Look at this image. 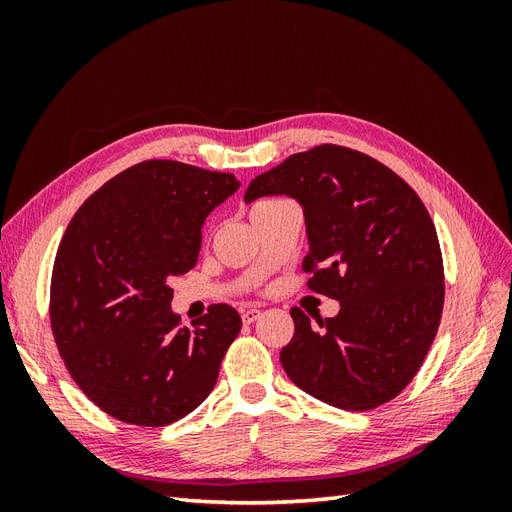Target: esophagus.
<instances>
[{"instance_id":"1","label":"esophagus","mask_w":512,"mask_h":512,"mask_svg":"<svg viewBox=\"0 0 512 512\" xmlns=\"http://www.w3.org/2000/svg\"><path fill=\"white\" fill-rule=\"evenodd\" d=\"M260 318V309H245V312L241 314V320L245 322V324H252V322H256Z\"/></svg>"}]
</instances>
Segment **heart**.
Masks as SVG:
<instances>
[{"label":"heart","instance_id":"heart-1","mask_svg":"<svg viewBox=\"0 0 512 512\" xmlns=\"http://www.w3.org/2000/svg\"><path fill=\"white\" fill-rule=\"evenodd\" d=\"M280 203H284V200H277V198H267V200H258V203H254L252 205V215H258V213H262V211H267V209H271V207H275V205H280Z\"/></svg>","mask_w":512,"mask_h":512}]
</instances>
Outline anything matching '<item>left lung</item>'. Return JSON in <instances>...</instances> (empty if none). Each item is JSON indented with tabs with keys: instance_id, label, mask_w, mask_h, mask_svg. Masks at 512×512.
Wrapping results in <instances>:
<instances>
[{
	"instance_id": "left-lung-1",
	"label": "left lung",
	"mask_w": 512,
	"mask_h": 512,
	"mask_svg": "<svg viewBox=\"0 0 512 512\" xmlns=\"http://www.w3.org/2000/svg\"><path fill=\"white\" fill-rule=\"evenodd\" d=\"M277 194L303 207L309 290L339 301L335 318H316L320 329L290 309L284 371L335 408L386 404L416 376L442 318V252L423 200L391 168L339 145L294 153L258 175L245 203Z\"/></svg>"
}]
</instances>
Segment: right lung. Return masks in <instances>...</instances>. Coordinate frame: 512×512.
Instances as JSON below:
<instances>
[{"mask_svg":"<svg viewBox=\"0 0 512 512\" xmlns=\"http://www.w3.org/2000/svg\"><path fill=\"white\" fill-rule=\"evenodd\" d=\"M239 185L230 173L147 160L74 213L53 265L51 327L70 376L106 414L164 427L213 391L241 318L218 303L194 329L179 327L168 277L196 265L200 228Z\"/></svg>","mask_w":512,"mask_h":512,"instance_id":"add662e5","label":"right lung"}]
</instances>
